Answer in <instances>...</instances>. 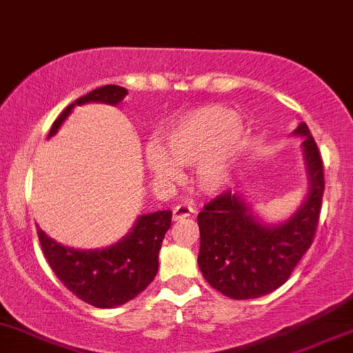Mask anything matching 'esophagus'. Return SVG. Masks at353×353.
Masks as SVG:
<instances>
[{"mask_svg": "<svg viewBox=\"0 0 353 353\" xmlns=\"http://www.w3.org/2000/svg\"><path fill=\"white\" fill-rule=\"evenodd\" d=\"M192 214H196V210H194V208L187 203H182V204H179V206L173 208V220L174 221L183 220V218H189V216H192Z\"/></svg>", "mask_w": 353, "mask_h": 353, "instance_id": "34e87169", "label": "esophagus"}]
</instances>
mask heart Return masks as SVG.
<instances>
[{
	"mask_svg": "<svg viewBox=\"0 0 353 353\" xmlns=\"http://www.w3.org/2000/svg\"><path fill=\"white\" fill-rule=\"evenodd\" d=\"M157 143L145 147V164L161 182H176L179 166H197V185L203 192L216 194L229 179L241 145L239 116L220 105L197 107L159 133Z\"/></svg>",
	"mask_w": 353,
	"mask_h": 353,
	"instance_id": "b5f03b06",
	"label": "heart"
}]
</instances>
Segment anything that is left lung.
Returning a JSON list of instances; mask_svg holds the SVG:
<instances>
[{
    "label": "left lung",
    "instance_id": "8db88e82",
    "mask_svg": "<svg viewBox=\"0 0 353 353\" xmlns=\"http://www.w3.org/2000/svg\"><path fill=\"white\" fill-rule=\"evenodd\" d=\"M293 135L303 137L308 192L303 204L279 225L261 223L241 194L221 192L197 214L201 248L197 263L204 279L234 300L263 296L290 279L314 243L324 194V166L305 123Z\"/></svg>",
    "mask_w": 353,
    "mask_h": 353
}]
</instances>
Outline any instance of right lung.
<instances>
[{"label": "right lung", "mask_w": 353, "mask_h": 353, "mask_svg": "<svg viewBox=\"0 0 353 353\" xmlns=\"http://www.w3.org/2000/svg\"><path fill=\"white\" fill-rule=\"evenodd\" d=\"M128 90L105 85L70 103L52 124L50 137L59 132L76 105L102 102L117 105ZM171 227V211H154L137 218L133 229L112 246L102 250H74L53 241L38 227L43 254L60 283L79 300L97 308H114L133 300L154 281L159 250Z\"/></svg>", "instance_id": "1"}]
</instances>
